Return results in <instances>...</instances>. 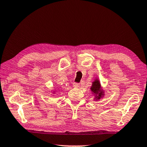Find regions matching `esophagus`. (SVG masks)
<instances>
[{
    "label": "esophagus",
    "mask_w": 147,
    "mask_h": 147,
    "mask_svg": "<svg viewBox=\"0 0 147 147\" xmlns=\"http://www.w3.org/2000/svg\"><path fill=\"white\" fill-rule=\"evenodd\" d=\"M73 87H74V88H79L80 84L76 83V82H74L73 83Z\"/></svg>",
    "instance_id": "34e87169"
}]
</instances>
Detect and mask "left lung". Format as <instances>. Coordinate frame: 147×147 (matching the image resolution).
Segmentation results:
<instances>
[{"label": "left lung", "instance_id": "obj_1", "mask_svg": "<svg viewBox=\"0 0 147 147\" xmlns=\"http://www.w3.org/2000/svg\"><path fill=\"white\" fill-rule=\"evenodd\" d=\"M100 83H99V82L98 80H96V81H94V82H93L91 89L94 93H98V91H100ZM101 94H102V92L99 93L98 96V99L100 98V97L101 96Z\"/></svg>", "mask_w": 147, "mask_h": 147}]
</instances>
